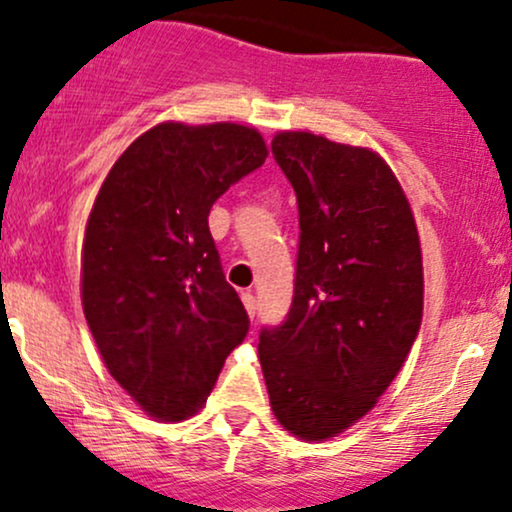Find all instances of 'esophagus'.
I'll use <instances>...</instances> for the list:
<instances>
[{
  "mask_svg": "<svg viewBox=\"0 0 512 512\" xmlns=\"http://www.w3.org/2000/svg\"><path fill=\"white\" fill-rule=\"evenodd\" d=\"M240 298H243V305H245V310H248V315L255 317V310H257L255 296H252L250 291H243V293H240Z\"/></svg>",
  "mask_w": 512,
  "mask_h": 512,
  "instance_id": "34e87169",
  "label": "esophagus"
}]
</instances>
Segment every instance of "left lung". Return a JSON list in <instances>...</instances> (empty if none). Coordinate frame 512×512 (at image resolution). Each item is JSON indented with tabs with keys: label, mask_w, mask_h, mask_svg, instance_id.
<instances>
[{
	"label": "left lung",
	"mask_w": 512,
	"mask_h": 512,
	"mask_svg": "<svg viewBox=\"0 0 512 512\" xmlns=\"http://www.w3.org/2000/svg\"><path fill=\"white\" fill-rule=\"evenodd\" d=\"M272 154L301 238L289 315L262 327L257 349L279 424L325 440L366 416L407 361L424 315L419 231L375 151L279 132Z\"/></svg>",
	"instance_id": "obj_1"
}]
</instances>
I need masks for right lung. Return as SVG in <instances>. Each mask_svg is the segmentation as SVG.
Listing matches in <instances>:
<instances>
[{
    "label": "right lung",
    "instance_id": "add662e5",
    "mask_svg": "<svg viewBox=\"0 0 512 512\" xmlns=\"http://www.w3.org/2000/svg\"><path fill=\"white\" fill-rule=\"evenodd\" d=\"M264 158L252 127L163 122L127 146L98 190L81 303L105 368L149 416L195 414L250 330L209 211Z\"/></svg>",
    "mask_w": 512,
    "mask_h": 512
}]
</instances>
